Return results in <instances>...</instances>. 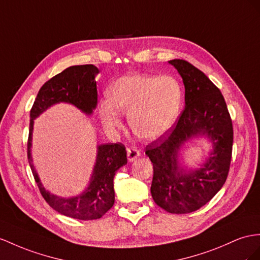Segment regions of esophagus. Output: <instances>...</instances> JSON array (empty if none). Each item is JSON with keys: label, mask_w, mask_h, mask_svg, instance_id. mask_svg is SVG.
<instances>
[{"label": "esophagus", "mask_w": 260, "mask_h": 260, "mask_svg": "<svg viewBox=\"0 0 260 260\" xmlns=\"http://www.w3.org/2000/svg\"><path fill=\"white\" fill-rule=\"evenodd\" d=\"M139 156H141V151H139L136 147L127 148V158H128L129 162L136 160Z\"/></svg>", "instance_id": "1"}]
</instances>
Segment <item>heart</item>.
<instances>
[{
	"instance_id": "1",
	"label": "heart",
	"mask_w": 260,
	"mask_h": 260,
	"mask_svg": "<svg viewBox=\"0 0 260 260\" xmlns=\"http://www.w3.org/2000/svg\"><path fill=\"white\" fill-rule=\"evenodd\" d=\"M108 101L99 106L106 128L121 125V113H128L129 127L138 137L156 139L169 132L180 114L183 93L181 84L171 76L145 73L124 76L108 88Z\"/></svg>"
}]
</instances>
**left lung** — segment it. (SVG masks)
I'll list each match as a JSON object with an SVG mask.
<instances>
[{
	"label": "left lung",
	"mask_w": 260,
	"mask_h": 260,
	"mask_svg": "<svg viewBox=\"0 0 260 260\" xmlns=\"http://www.w3.org/2000/svg\"><path fill=\"white\" fill-rule=\"evenodd\" d=\"M184 84L185 108L169 132L146 146L154 167L151 197L169 213L199 210L221 190L228 178L233 148V124L224 96L204 73L182 59L168 61ZM205 136L213 150L198 170L178 161V151L190 139Z\"/></svg>",
	"instance_id": "1"
}]
</instances>
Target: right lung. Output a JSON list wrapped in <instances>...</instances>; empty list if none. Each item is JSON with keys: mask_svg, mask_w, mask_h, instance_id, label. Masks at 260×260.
<instances>
[{"mask_svg": "<svg viewBox=\"0 0 260 260\" xmlns=\"http://www.w3.org/2000/svg\"><path fill=\"white\" fill-rule=\"evenodd\" d=\"M99 69L93 64L71 66L46 82L35 99L30 110L27 157L32 176L39 191L52 209L60 214L77 219H96L102 217L114 204V176L116 171L127 164L125 146L121 143L98 146V155L92 171L90 183L82 193L72 198L51 194L41 182L31 159V138L34 119L51 105L69 103L91 115L96 108L98 90L95 76Z\"/></svg>", "mask_w": 260, "mask_h": 260, "instance_id": "right-lung-1", "label": "right lung"}]
</instances>
